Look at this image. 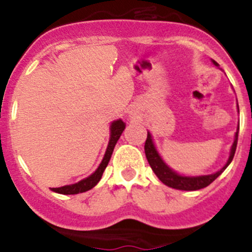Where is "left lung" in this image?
Wrapping results in <instances>:
<instances>
[{
  "mask_svg": "<svg viewBox=\"0 0 252 252\" xmlns=\"http://www.w3.org/2000/svg\"><path fill=\"white\" fill-rule=\"evenodd\" d=\"M211 61L212 63L215 64L216 67H220V64H219L218 62L214 61V60H211ZM237 112H239V105H237ZM239 127L240 126L237 125V130L236 132H235L234 142H232L231 149H230V155H228L227 161H226L225 165H223L219 171L214 172V174L198 175V176H188V175H182L180 174V172L175 171L174 168L170 167V166L165 162V160L162 158L160 152L158 151L150 131H147V138L146 142H145V154H146V158L147 161H149L150 166H151L152 171L155 172V175L158 177V180H160L162 184H165L168 188L184 191L200 190V189H204L206 188V186H209L212 181H215V180L225 171L226 167L231 163L232 158H234L235 151H236L237 137H239Z\"/></svg>",
  "mask_w": 252,
  "mask_h": 252,
  "instance_id": "8db88e82",
  "label": "left lung"
}]
</instances>
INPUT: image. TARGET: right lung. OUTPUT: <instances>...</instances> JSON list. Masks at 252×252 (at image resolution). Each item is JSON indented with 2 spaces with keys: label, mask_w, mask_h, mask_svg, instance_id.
<instances>
[{
  "label": "right lung",
  "mask_w": 252,
  "mask_h": 252,
  "mask_svg": "<svg viewBox=\"0 0 252 252\" xmlns=\"http://www.w3.org/2000/svg\"><path fill=\"white\" fill-rule=\"evenodd\" d=\"M125 127H126V124H125L121 119L115 120V121L111 122L110 140H108L107 149H106L102 161H101V163L98 165V167L96 168V171L92 172V174L90 175V176H87L86 179H82L81 181L76 182V184L64 185V186H61V188H52L51 190L54 191V192L61 193V195H76V193L86 192V191L94 188L101 180V177H102L103 171H105L106 166L108 165V161H110L111 158V155L114 152L115 146H116L117 141H119L120 136L124 132Z\"/></svg>",
  "instance_id": "add662e5"
}]
</instances>
